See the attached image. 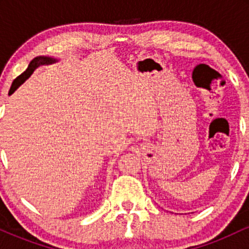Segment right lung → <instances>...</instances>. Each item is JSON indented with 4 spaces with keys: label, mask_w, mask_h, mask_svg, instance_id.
<instances>
[{
    "label": "right lung",
    "mask_w": 249,
    "mask_h": 249,
    "mask_svg": "<svg viewBox=\"0 0 249 249\" xmlns=\"http://www.w3.org/2000/svg\"><path fill=\"white\" fill-rule=\"evenodd\" d=\"M55 62H57V59L51 58V57H47V56H39V57H36V58H34L33 61L30 62L28 69L25 70L23 73H21V75L17 77L15 81L13 82V84H11V88L9 90V95H11V93H13L14 91L19 87V85L23 84V83L27 81L31 75H33V72L35 71L36 68H38L39 65H43V64H53V63Z\"/></svg>",
    "instance_id": "obj_1"
}]
</instances>
